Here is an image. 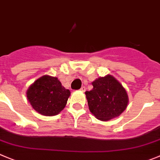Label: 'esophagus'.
I'll list each match as a JSON object with an SVG mask.
<instances>
[{
	"mask_svg": "<svg viewBox=\"0 0 160 160\" xmlns=\"http://www.w3.org/2000/svg\"><path fill=\"white\" fill-rule=\"evenodd\" d=\"M85 90H86V88L84 87V86H83V87H81V88H80V91H81V92H85Z\"/></svg>",
	"mask_w": 160,
	"mask_h": 160,
	"instance_id": "esophagus-1",
	"label": "esophagus"
}]
</instances>
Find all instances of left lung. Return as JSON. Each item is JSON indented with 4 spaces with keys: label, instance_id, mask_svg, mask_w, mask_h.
I'll return each instance as SVG.
<instances>
[{
    "label": "left lung",
    "instance_id": "8db88e82",
    "mask_svg": "<svg viewBox=\"0 0 160 160\" xmlns=\"http://www.w3.org/2000/svg\"><path fill=\"white\" fill-rule=\"evenodd\" d=\"M93 88L86 92L90 111L96 118L109 121L117 118L126 109L129 97L123 86L111 75L99 77L92 82Z\"/></svg>",
    "mask_w": 160,
    "mask_h": 160
}]
</instances>
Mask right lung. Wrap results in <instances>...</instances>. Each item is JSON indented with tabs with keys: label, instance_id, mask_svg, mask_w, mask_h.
<instances>
[{
	"label": "right lung",
	"instance_id": "1",
	"mask_svg": "<svg viewBox=\"0 0 160 160\" xmlns=\"http://www.w3.org/2000/svg\"><path fill=\"white\" fill-rule=\"evenodd\" d=\"M70 91L57 77L45 75L35 80L27 91L31 107L44 116L57 115L66 106Z\"/></svg>",
	"mask_w": 160,
	"mask_h": 160
}]
</instances>
